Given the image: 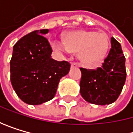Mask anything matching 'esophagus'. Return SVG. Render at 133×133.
<instances>
[{"label":"esophagus","mask_w":133,"mask_h":133,"mask_svg":"<svg viewBox=\"0 0 133 133\" xmlns=\"http://www.w3.org/2000/svg\"><path fill=\"white\" fill-rule=\"evenodd\" d=\"M71 67L72 68H78V67H80V64H78V63H72V64H71Z\"/></svg>","instance_id":"1"}]
</instances>
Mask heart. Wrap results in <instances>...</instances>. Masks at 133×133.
Segmentation results:
<instances>
[{
	"mask_svg": "<svg viewBox=\"0 0 133 133\" xmlns=\"http://www.w3.org/2000/svg\"><path fill=\"white\" fill-rule=\"evenodd\" d=\"M52 47L58 52H77L79 60L87 65L103 61L109 48V38L104 32L76 30L69 32L64 40H53Z\"/></svg>",
	"mask_w": 133,
	"mask_h": 133,
	"instance_id": "obj_1",
	"label": "heart"
}]
</instances>
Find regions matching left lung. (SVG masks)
Returning a JSON list of instances; mask_svg holds the SVG:
<instances>
[{
	"label": "left lung",
	"instance_id": "8db88e82",
	"mask_svg": "<svg viewBox=\"0 0 133 133\" xmlns=\"http://www.w3.org/2000/svg\"><path fill=\"white\" fill-rule=\"evenodd\" d=\"M81 95L89 103L105 105L116 101L126 80L125 57L121 45L111 38V49L101 67L96 69L81 68Z\"/></svg>",
	"mask_w": 133,
	"mask_h": 133
}]
</instances>
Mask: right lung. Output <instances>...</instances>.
<instances>
[{
  "label": "right lung",
  "mask_w": 133,
  "mask_h": 133,
  "mask_svg": "<svg viewBox=\"0 0 133 133\" xmlns=\"http://www.w3.org/2000/svg\"><path fill=\"white\" fill-rule=\"evenodd\" d=\"M49 32L33 31L13 46L10 80L18 97L28 104L37 105L52 100L60 80L70 70L69 62L51 57L52 48L44 37Z\"/></svg>",
  "instance_id": "1"
}]
</instances>
